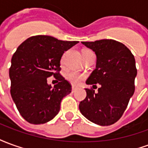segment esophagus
I'll return each instance as SVG.
<instances>
[{
    "label": "esophagus",
    "mask_w": 148,
    "mask_h": 148,
    "mask_svg": "<svg viewBox=\"0 0 148 148\" xmlns=\"http://www.w3.org/2000/svg\"><path fill=\"white\" fill-rule=\"evenodd\" d=\"M75 91H76V88L73 86V87H72V93H74Z\"/></svg>",
    "instance_id": "esophagus-1"
}]
</instances>
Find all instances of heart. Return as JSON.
<instances>
[{
	"label": "heart",
	"mask_w": 148,
	"mask_h": 148,
	"mask_svg": "<svg viewBox=\"0 0 148 148\" xmlns=\"http://www.w3.org/2000/svg\"><path fill=\"white\" fill-rule=\"evenodd\" d=\"M66 78L73 86H77L85 78V76H84L83 74L75 72V71H69L66 74Z\"/></svg>",
	"instance_id": "1"
}]
</instances>
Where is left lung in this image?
Here are the masks:
<instances>
[{
    "label": "left lung",
    "instance_id": "1",
    "mask_svg": "<svg viewBox=\"0 0 148 148\" xmlns=\"http://www.w3.org/2000/svg\"><path fill=\"white\" fill-rule=\"evenodd\" d=\"M95 52L96 69L87 85L99 84L97 93L86 89V97L79 104L82 114L94 124L108 126L121 117L135 91L137 70L130 50L113 39L82 42Z\"/></svg>",
    "mask_w": 148,
    "mask_h": 148
}]
</instances>
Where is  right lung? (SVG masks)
I'll return each mask as SVG.
<instances>
[{"instance_id": "add662e5", "label": "right lung", "mask_w": 148, "mask_h": 148, "mask_svg": "<svg viewBox=\"0 0 148 148\" xmlns=\"http://www.w3.org/2000/svg\"><path fill=\"white\" fill-rule=\"evenodd\" d=\"M78 41H62L49 36H36L18 47L11 60V96L25 121L40 124L51 121L60 110V103L71 92V84L59 74L64 51ZM59 83L52 88L47 77Z\"/></svg>"}]
</instances>
